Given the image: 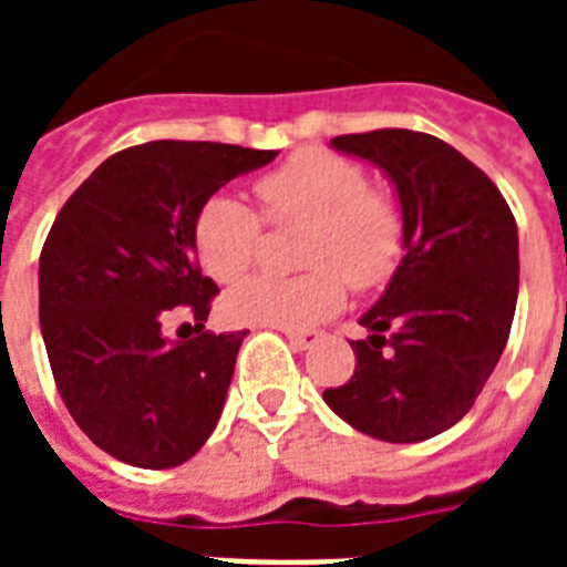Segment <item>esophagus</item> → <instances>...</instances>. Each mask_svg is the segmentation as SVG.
<instances>
[{"label":"esophagus","mask_w":567,"mask_h":567,"mask_svg":"<svg viewBox=\"0 0 567 567\" xmlns=\"http://www.w3.org/2000/svg\"><path fill=\"white\" fill-rule=\"evenodd\" d=\"M287 338L298 352H307V349L318 343L320 332H315V329H287Z\"/></svg>","instance_id":"esophagus-1"}]
</instances>
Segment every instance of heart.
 Returning a JSON list of instances; mask_svg holds the SVG:
<instances>
[{
  "mask_svg": "<svg viewBox=\"0 0 567 567\" xmlns=\"http://www.w3.org/2000/svg\"><path fill=\"white\" fill-rule=\"evenodd\" d=\"M269 224H307L300 235L303 275H255L224 298V318L272 329H307L343 303L352 289L380 287L403 249V221L389 195L369 187L358 162L323 147L298 150L255 182ZM235 195H213L195 215L193 240L204 269L233 284L258 258L264 221Z\"/></svg>",
  "mask_w": 567,
  "mask_h": 567,
  "instance_id": "obj_1",
  "label": "heart"
}]
</instances>
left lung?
<instances>
[{
	"instance_id": "left-lung-1",
	"label": "left lung",
	"mask_w": 567,
	"mask_h": 567,
	"mask_svg": "<svg viewBox=\"0 0 567 567\" xmlns=\"http://www.w3.org/2000/svg\"><path fill=\"white\" fill-rule=\"evenodd\" d=\"M378 164L403 209V260L349 340L354 374L323 392L338 417L385 443H420L468 414L517 309V221L488 175L414 130L332 138Z\"/></svg>"
}]
</instances>
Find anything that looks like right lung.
Masks as SVG:
<instances>
[{"instance_id":"add662e5","label":"right lung","mask_w":567,"mask_h":567,"mask_svg":"<svg viewBox=\"0 0 567 567\" xmlns=\"http://www.w3.org/2000/svg\"><path fill=\"white\" fill-rule=\"evenodd\" d=\"M275 150L147 142L110 155L70 195L39 258V323L70 417L138 468L187 463L213 434L247 332H204L218 295L195 255V215ZM196 320L169 341V317Z\"/></svg>"}]
</instances>
